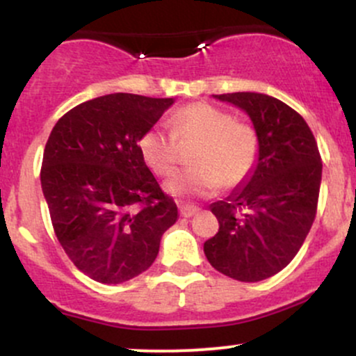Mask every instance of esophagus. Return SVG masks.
I'll return each instance as SVG.
<instances>
[{"mask_svg": "<svg viewBox=\"0 0 356 356\" xmlns=\"http://www.w3.org/2000/svg\"><path fill=\"white\" fill-rule=\"evenodd\" d=\"M179 211H181L182 218H192V216H194V214H197L199 207L191 206V204H182V206L179 207Z\"/></svg>", "mask_w": 356, "mask_h": 356, "instance_id": "obj_1", "label": "esophagus"}]
</instances>
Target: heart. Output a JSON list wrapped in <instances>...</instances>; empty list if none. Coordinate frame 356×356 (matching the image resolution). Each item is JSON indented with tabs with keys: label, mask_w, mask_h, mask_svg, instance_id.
<instances>
[{
	"label": "heart",
	"mask_w": 356,
	"mask_h": 356,
	"mask_svg": "<svg viewBox=\"0 0 356 356\" xmlns=\"http://www.w3.org/2000/svg\"><path fill=\"white\" fill-rule=\"evenodd\" d=\"M172 132L150 127L138 140V150L150 170L169 177L181 161V144L197 142L191 169L175 174L165 189L179 199L209 197L220 187H236L251 175L259 159V136L249 122L236 120L227 110L195 102L170 120Z\"/></svg>",
	"instance_id": "1"
}]
</instances>
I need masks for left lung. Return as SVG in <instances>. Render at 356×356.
<instances>
[{"mask_svg": "<svg viewBox=\"0 0 356 356\" xmlns=\"http://www.w3.org/2000/svg\"><path fill=\"white\" fill-rule=\"evenodd\" d=\"M216 97L251 117L259 159L244 187L211 206L219 231L204 243V252L219 273L254 283L288 266L303 246L316 218L321 155L305 118L275 97L252 92Z\"/></svg>", "mask_w": 356, "mask_h": 356, "instance_id": "8db88e82", "label": "left lung"}]
</instances>
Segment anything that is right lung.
I'll list each match as a JSON object with an SVG mask.
<instances>
[{
  "instance_id": "obj_1",
  "label": "right lung",
  "mask_w": 356,
  "mask_h": 356,
  "mask_svg": "<svg viewBox=\"0 0 356 356\" xmlns=\"http://www.w3.org/2000/svg\"><path fill=\"white\" fill-rule=\"evenodd\" d=\"M172 99L110 93L68 110L44 145L43 195L56 239L92 280L118 284L152 266L177 206L138 150Z\"/></svg>"
}]
</instances>
